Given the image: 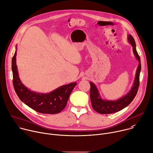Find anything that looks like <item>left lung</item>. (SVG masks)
Returning a JSON list of instances; mask_svg holds the SVG:
<instances>
[{
    "label": "left lung",
    "mask_w": 153,
    "mask_h": 153,
    "mask_svg": "<svg viewBox=\"0 0 153 153\" xmlns=\"http://www.w3.org/2000/svg\"><path fill=\"white\" fill-rule=\"evenodd\" d=\"M127 39L128 42L133 47V53L137 60L139 61V65L136 70L133 86L129 92L121 98H119L116 100H108L103 99L100 95L96 85L91 82H90L91 86L90 99L92 106L96 112L100 114H111L122 110L133 101L137 94L139 86V77L141 70L140 59L136 48V42L133 37L131 34H128Z\"/></svg>",
    "instance_id": "1"
}]
</instances>
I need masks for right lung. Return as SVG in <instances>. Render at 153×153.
<instances>
[{
  "instance_id": "1",
  "label": "right lung",
  "mask_w": 153,
  "mask_h": 153,
  "mask_svg": "<svg viewBox=\"0 0 153 153\" xmlns=\"http://www.w3.org/2000/svg\"><path fill=\"white\" fill-rule=\"evenodd\" d=\"M17 47L12 59L13 85L15 91L22 102L36 111L43 114H57L66 106L70 95L77 83L62 85L48 93L31 91L22 83L16 65Z\"/></svg>"
}]
</instances>
